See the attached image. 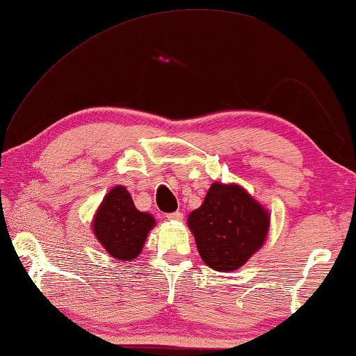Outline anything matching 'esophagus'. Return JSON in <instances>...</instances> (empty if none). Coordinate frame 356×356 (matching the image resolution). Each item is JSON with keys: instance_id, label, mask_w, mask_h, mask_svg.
Listing matches in <instances>:
<instances>
[{"instance_id": "obj_1", "label": "esophagus", "mask_w": 356, "mask_h": 356, "mask_svg": "<svg viewBox=\"0 0 356 356\" xmlns=\"http://www.w3.org/2000/svg\"><path fill=\"white\" fill-rule=\"evenodd\" d=\"M166 218H168V220H171V222H182V218H184V213L177 211V212L168 213Z\"/></svg>"}]
</instances>
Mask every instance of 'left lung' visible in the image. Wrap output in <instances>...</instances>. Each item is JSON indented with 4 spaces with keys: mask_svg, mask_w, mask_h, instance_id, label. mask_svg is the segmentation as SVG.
I'll use <instances>...</instances> for the list:
<instances>
[{
    "mask_svg": "<svg viewBox=\"0 0 356 356\" xmlns=\"http://www.w3.org/2000/svg\"><path fill=\"white\" fill-rule=\"evenodd\" d=\"M187 223L202 261L213 270L229 273L261 249L270 216L241 185L213 182L202 204L190 212Z\"/></svg>",
    "mask_w": 356,
    "mask_h": 356,
    "instance_id": "8db88e82",
    "label": "left lung"
}]
</instances>
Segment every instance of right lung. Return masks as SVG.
Instances as JSON below:
<instances>
[{"mask_svg": "<svg viewBox=\"0 0 356 356\" xmlns=\"http://www.w3.org/2000/svg\"><path fill=\"white\" fill-rule=\"evenodd\" d=\"M156 225L149 212H140L123 185L107 191L95 212L92 231L112 258L131 261L143 252L144 242Z\"/></svg>", "mask_w": 356, "mask_h": 356, "instance_id": "obj_1", "label": "right lung"}]
</instances>
